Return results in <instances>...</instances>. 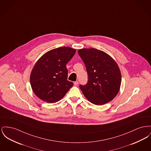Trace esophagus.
Masks as SVG:
<instances>
[{
  "label": "esophagus",
  "instance_id": "34e87169",
  "mask_svg": "<svg viewBox=\"0 0 151 151\" xmlns=\"http://www.w3.org/2000/svg\"><path fill=\"white\" fill-rule=\"evenodd\" d=\"M73 84H74V85H75V86H77L78 85V84H79V82H78V81H75V82L73 83Z\"/></svg>",
  "mask_w": 151,
  "mask_h": 151
}]
</instances>
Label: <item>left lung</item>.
Segmentation results:
<instances>
[{"label":"left lung","instance_id":"obj_1","mask_svg":"<svg viewBox=\"0 0 151 151\" xmlns=\"http://www.w3.org/2000/svg\"><path fill=\"white\" fill-rule=\"evenodd\" d=\"M78 54L84 63L88 79L79 86L85 97L96 105L111 101L118 93L122 82L120 69L107 53L95 48H84Z\"/></svg>","mask_w":151,"mask_h":151}]
</instances>
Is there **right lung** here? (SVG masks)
<instances>
[{
  "mask_svg": "<svg viewBox=\"0 0 151 151\" xmlns=\"http://www.w3.org/2000/svg\"><path fill=\"white\" fill-rule=\"evenodd\" d=\"M75 52L70 47H59L48 51L36 63L30 84L38 98L47 103H56L72 87L73 83L67 80L66 64Z\"/></svg>",
  "mask_w": 151,
  "mask_h": 151,
  "instance_id": "1",
  "label": "right lung"
}]
</instances>
